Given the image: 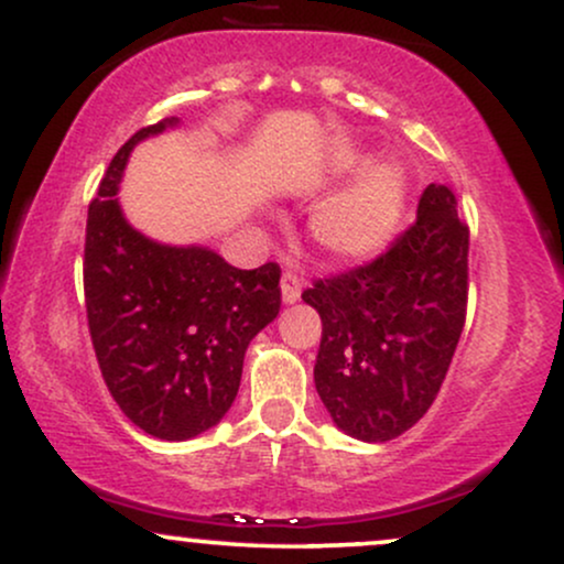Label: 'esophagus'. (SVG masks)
<instances>
[{
  "label": "esophagus",
  "instance_id": "esophagus-1",
  "mask_svg": "<svg viewBox=\"0 0 564 564\" xmlns=\"http://www.w3.org/2000/svg\"><path fill=\"white\" fill-rule=\"evenodd\" d=\"M281 296H283V304L300 302L302 281L294 273H283V278H281Z\"/></svg>",
  "mask_w": 564,
  "mask_h": 564
}]
</instances>
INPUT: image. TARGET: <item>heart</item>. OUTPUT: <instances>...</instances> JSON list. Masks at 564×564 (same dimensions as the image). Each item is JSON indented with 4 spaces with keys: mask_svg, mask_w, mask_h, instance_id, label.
Listing matches in <instances>:
<instances>
[{
    "mask_svg": "<svg viewBox=\"0 0 564 564\" xmlns=\"http://www.w3.org/2000/svg\"><path fill=\"white\" fill-rule=\"evenodd\" d=\"M365 162V154L347 149L334 158V171L349 173ZM406 194L410 186L402 167L391 162L372 165L349 188L312 213V239L336 262L368 260L383 252L402 228Z\"/></svg>",
    "mask_w": 564,
    "mask_h": 564,
    "instance_id": "heart-1",
    "label": "heart"
}]
</instances>
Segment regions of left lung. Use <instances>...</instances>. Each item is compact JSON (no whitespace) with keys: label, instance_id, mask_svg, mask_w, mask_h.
I'll use <instances>...</instances> for the list:
<instances>
[{"label":"left lung","instance_id":"1","mask_svg":"<svg viewBox=\"0 0 564 564\" xmlns=\"http://www.w3.org/2000/svg\"><path fill=\"white\" fill-rule=\"evenodd\" d=\"M470 234L431 183L389 252L302 294L323 321L315 389L336 429L383 444L429 412L463 336Z\"/></svg>","mask_w":564,"mask_h":564}]
</instances>
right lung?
<instances>
[{
    "instance_id": "add662e5",
    "label": "right lung",
    "mask_w": 564,
    "mask_h": 564,
    "mask_svg": "<svg viewBox=\"0 0 564 564\" xmlns=\"http://www.w3.org/2000/svg\"><path fill=\"white\" fill-rule=\"evenodd\" d=\"M178 126L141 128L115 154L88 205L84 291L101 378L123 415L149 436L186 441L234 404L249 341L281 310V268L228 264L209 247H173L126 220L118 192L139 141Z\"/></svg>"
}]
</instances>
